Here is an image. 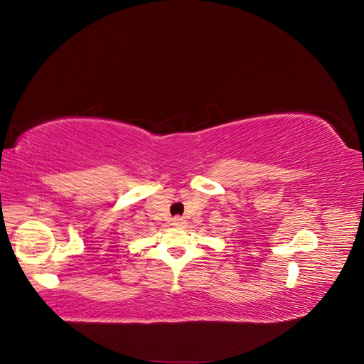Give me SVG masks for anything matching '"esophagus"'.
Returning <instances> with one entry per match:
<instances>
[{
  "label": "esophagus",
  "instance_id": "34e87169",
  "mask_svg": "<svg viewBox=\"0 0 364 364\" xmlns=\"http://www.w3.org/2000/svg\"><path fill=\"white\" fill-rule=\"evenodd\" d=\"M171 225L173 226H176V228H185V225H186V222H185V220L182 218V217H174L173 220H171Z\"/></svg>",
  "mask_w": 364,
  "mask_h": 364
}]
</instances>
